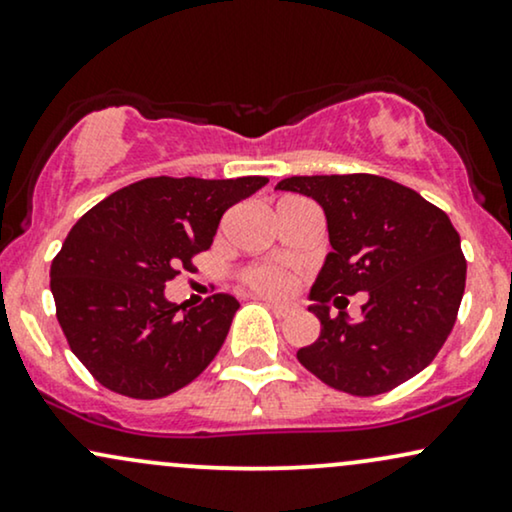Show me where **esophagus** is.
Instances as JSON below:
<instances>
[{
	"instance_id": "34e87169",
	"label": "esophagus",
	"mask_w": 512,
	"mask_h": 512,
	"mask_svg": "<svg viewBox=\"0 0 512 512\" xmlns=\"http://www.w3.org/2000/svg\"><path fill=\"white\" fill-rule=\"evenodd\" d=\"M261 301L277 315V318H285V315H292L296 311V304H292V301H273V299H261Z\"/></svg>"
}]
</instances>
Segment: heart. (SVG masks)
Returning <instances> with one entry per match:
<instances>
[{
    "label": "heart",
    "mask_w": 512,
    "mask_h": 512,
    "mask_svg": "<svg viewBox=\"0 0 512 512\" xmlns=\"http://www.w3.org/2000/svg\"><path fill=\"white\" fill-rule=\"evenodd\" d=\"M246 285L254 287L263 294H287L292 289V277L285 270L273 266H256L249 268L244 275Z\"/></svg>",
    "instance_id": "heart-1"
}]
</instances>
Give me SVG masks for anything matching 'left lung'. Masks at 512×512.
<instances>
[{"label": "left lung", "instance_id": "obj_1", "mask_svg": "<svg viewBox=\"0 0 512 512\" xmlns=\"http://www.w3.org/2000/svg\"><path fill=\"white\" fill-rule=\"evenodd\" d=\"M275 189L318 201L332 251L315 277L308 311L320 337L296 351L318 380L353 396L399 387L434 361L453 330L465 292L460 235L441 208L380 175H296ZM356 291L369 294L362 320L340 312Z\"/></svg>", "mask_w": 512, "mask_h": 512}]
</instances>
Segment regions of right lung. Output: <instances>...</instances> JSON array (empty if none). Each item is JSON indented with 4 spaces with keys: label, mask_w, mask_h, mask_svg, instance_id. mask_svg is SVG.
<instances>
[{
    "label": "right lung",
    "mask_w": 512,
    "mask_h": 512,
    "mask_svg": "<svg viewBox=\"0 0 512 512\" xmlns=\"http://www.w3.org/2000/svg\"><path fill=\"white\" fill-rule=\"evenodd\" d=\"M266 182L261 175L147 178L73 225L49 287L68 346L99 384L130 399H161L216 358L239 301L216 294L180 311L166 299V282L192 270L227 208Z\"/></svg>",
    "instance_id": "1"
}]
</instances>
